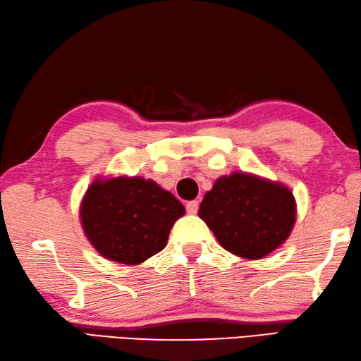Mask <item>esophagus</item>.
<instances>
[{
	"label": "esophagus",
	"mask_w": 361,
	"mask_h": 361,
	"mask_svg": "<svg viewBox=\"0 0 361 361\" xmlns=\"http://www.w3.org/2000/svg\"><path fill=\"white\" fill-rule=\"evenodd\" d=\"M198 207H200V202L198 201H188L187 206H185L187 212L192 214V215H195L196 212H198Z\"/></svg>",
	"instance_id": "34e87169"
}]
</instances>
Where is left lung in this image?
I'll list each match as a JSON object with an SVG mask.
<instances>
[{
  "instance_id": "8db88e82",
  "label": "left lung",
  "mask_w": 361,
  "mask_h": 361,
  "mask_svg": "<svg viewBox=\"0 0 361 361\" xmlns=\"http://www.w3.org/2000/svg\"><path fill=\"white\" fill-rule=\"evenodd\" d=\"M198 215L224 250L245 259H261L288 240L297 206L284 183L233 173L215 180Z\"/></svg>"
}]
</instances>
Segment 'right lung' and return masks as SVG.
Wrapping results in <instances>:
<instances>
[{"mask_svg":"<svg viewBox=\"0 0 361 361\" xmlns=\"http://www.w3.org/2000/svg\"><path fill=\"white\" fill-rule=\"evenodd\" d=\"M183 214L174 195L140 176L97 178L80 206L87 240L106 259L126 265H138L165 248Z\"/></svg>","mask_w":361,"mask_h":361,"instance_id":"add662e5","label":"right lung"}]
</instances>
